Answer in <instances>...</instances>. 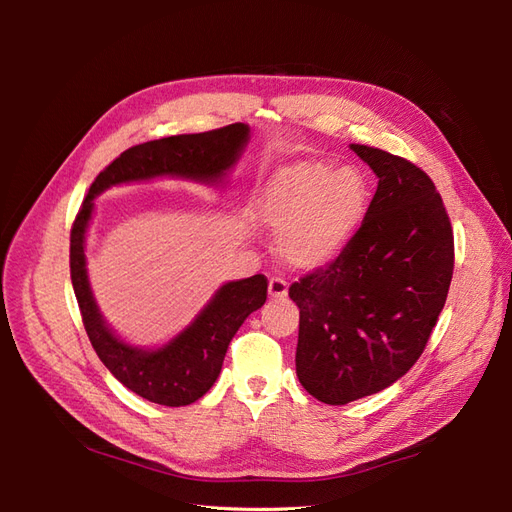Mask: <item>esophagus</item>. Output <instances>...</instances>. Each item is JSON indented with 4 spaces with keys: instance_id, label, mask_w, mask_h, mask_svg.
<instances>
[{
    "instance_id": "1",
    "label": "esophagus",
    "mask_w": 512,
    "mask_h": 512,
    "mask_svg": "<svg viewBox=\"0 0 512 512\" xmlns=\"http://www.w3.org/2000/svg\"><path fill=\"white\" fill-rule=\"evenodd\" d=\"M288 294V284L282 277H271L269 280V297L271 299H284Z\"/></svg>"
}]
</instances>
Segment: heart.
I'll list each match as a JSON object with an SVG mask.
<instances>
[{
	"label": "heart",
	"instance_id": "b5f03b06",
	"mask_svg": "<svg viewBox=\"0 0 512 512\" xmlns=\"http://www.w3.org/2000/svg\"><path fill=\"white\" fill-rule=\"evenodd\" d=\"M367 209V183L354 168L303 160L282 168L258 200V220L277 235L288 267L318 271L342 254Z\"/></svg>",
	"mask_w": 512,
	"mask_h": 512
}]
</instances>
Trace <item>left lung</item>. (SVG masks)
<instances>
[{
    "label": "left lung",
    "instance_id": "1",
    "mask_svg": "<svg viewBox=\"0 0 512 512\" xmlns=\"http://www.w3.org/2000/svg\"><path fill=\"white\" fill-rule=\"evenodd\" d=\"M378 177L361 228L329 269L290 286L297 376L344 406L395 384L423 354L451 286L453 230L436 185L412 162L350 145Z\"/></svg>",
    "mask_w": 512,
    "mask_h": 512
}]
</instances>
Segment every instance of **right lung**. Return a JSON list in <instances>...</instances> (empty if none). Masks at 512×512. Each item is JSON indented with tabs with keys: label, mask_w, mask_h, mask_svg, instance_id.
<instances>
[{
	"label": "right lung",
	"mask_w": 512,
	"mask_h": 512,
	"mask_svg": "<svg viewBox=\"0 0 512 512\" xmlns=\"http://www.w3.org/2000/svg\"><path fill=\"white\" fill-rule=\"evenodd\" d=\"M247 123L179 134L130 147L91 183L70 235V275L89 342L111 374L153 404L179 408L203 397L218 380L230 339L245 318L267 301V277L224 282L194 320L160 346H134L108 324L96 303L87 273V232L94 200L111 188L153 179H183L222 188L250 141Z\"/></svg>",
	"instance_id": "right-lung-1"
}]
</instances>
